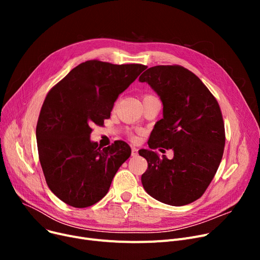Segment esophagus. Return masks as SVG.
<instances>
[{"label": "esophagus", "mask_w": 260, "mask_h": 260, "mask_svg": "<svg viewBox=\"0 0 260 260\" xmlns=\"http://www.w3.org/2000/svg\"><path fill=\"white\" fill-rule=\"evenodd\" d=\"M132 156L133 157L138 156V148L137 147H132Z\"/></svg>", "instance_id": "esophagus-1"}]
</instances>
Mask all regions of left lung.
<instances>
[{
	"label": "left lung",
	"mask_w": 260,
	"mask_h": 260,
	"mask_svg": "<svg viewBox=\"0 0 260 260\" xmlns=\"http://www.w3.org/2000/svg\"><path fill=\"white\" fill-rule=\"evenodd\" d=\"M159 95L163 118L139 155L147 161L141 176L146 193L174 207L200 198L220 165L225 142L218 102L201 80L178 65H158L140 77ZM171 148L173 159L160 158L153 148Z\"/></svg>",
	"instance_id": "8db88e82"
}]
</instances>
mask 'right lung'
Wrapping results in <instances>:
<instances>
[{"instance_id": "right-lung-1", "label": "right lung", "mask_w": 260, "mask_h": 260, "mask_svg": "<svg viewBox=\"0 0 260 260\" xmlns=\"http://www.w3.org/2000/svg\"><path fill=\"white\" fill-rule=\"evenodd\" d=\"M145 68L86 61L47 93L36 129L39 158L48 187L68 206L87 208L101 200L129 158L124 141L104 148L91 141L90 126L111 117L119 94Z\"/></svg>"}]
</instances>
